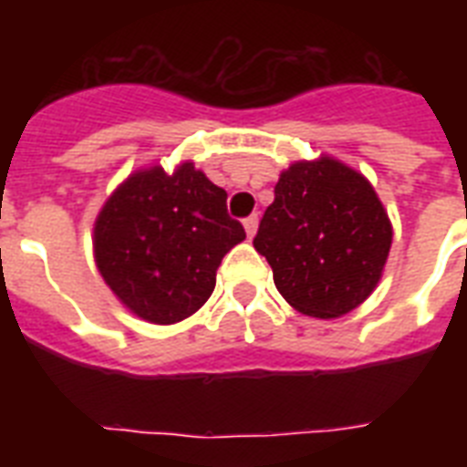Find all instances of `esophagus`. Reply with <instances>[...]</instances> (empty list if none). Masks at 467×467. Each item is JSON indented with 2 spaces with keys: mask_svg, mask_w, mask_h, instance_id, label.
Masks as SVG:
<instances>
[{
  "mask_svg": "<svg viewBox=\"0 0 467 467\" xmlns=\"http://www.w3.org/2000/svg\"><path fill=\"white\" fill-rule=\"evenodd\" d=\"M256 227H259V215L252 213L249 218H244V230H247V237H254Z\"/></svg>",
  "mask_w": 467,
  "mask_h": 467,
  "instance_id": "1",
  "label": "esophagus"
}]
</instances>
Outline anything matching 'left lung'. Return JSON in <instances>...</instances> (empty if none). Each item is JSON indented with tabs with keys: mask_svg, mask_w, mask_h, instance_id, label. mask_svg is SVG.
Segmentation results:
<instances>
[{
	"mask_svg": "<svg viewBox=\"0 0 467 467\" xmlns=\"http://www.w3.org/2000/svg\"><path fill=\"white\" fill-rule=\"evenodd\" d=\"M390 244V220L373 186L329 157L285 169L254 237L278 293L319 319L368 298Z\"/></svg>",
	"mask_w": 467,
	"mask_h": 467,
	"instance_id": "obj_1",
	"label": "left lung"
}]
</instances>
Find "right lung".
Here are the masks:
<instances>
[{
  "mask_svg": "<svg viewBox=\"0 0 467 467\" xmlns=\"http://www.w3.org/2000/svg\"><path fill=\"white\" fill-rule=\"evenodd\" d=\"M244 240L227 193L191 161L130 176L99 213L94 252L101 276L138 317L174 325L215 288L223 256Z\"/></svg>",
  "mask_w": 467,
  "mask_h": 467,
  "instance_id": "add662e5",
  "label": "right lung"
}]
</instances>
